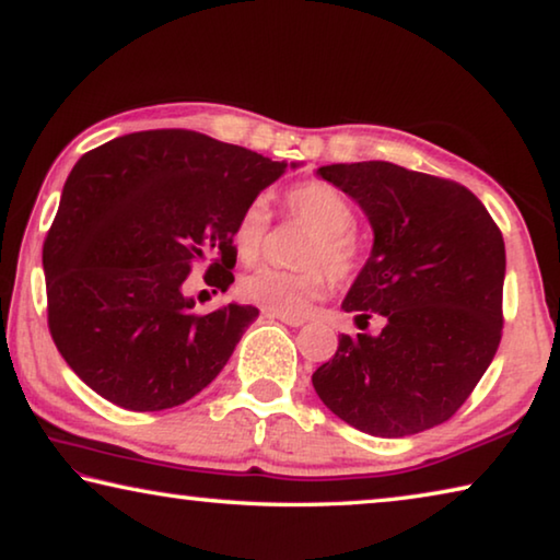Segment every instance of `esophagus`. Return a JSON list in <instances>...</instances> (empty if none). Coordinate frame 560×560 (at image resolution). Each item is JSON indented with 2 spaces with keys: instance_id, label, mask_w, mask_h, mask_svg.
Here are the masks:
<instances>
[{
  "instance_id": "34e87169",
  "label": "esophagus",
  "mask_w": 560,
  "mask_h": 560,
  "mask_svg": "<svg viewBox=\"0 0 560 560\" xmlns=\"http://www.w3.org/2000/svg\"><path fill=\"white\" fill-rule=\"evenodd\" d=\"M269 318H277V320H281V324H287V326H293V328H299V326H303L306 324V318L303 316H291V314H277V311H269L267 314Z\"/></svg>"
}]
</instances>
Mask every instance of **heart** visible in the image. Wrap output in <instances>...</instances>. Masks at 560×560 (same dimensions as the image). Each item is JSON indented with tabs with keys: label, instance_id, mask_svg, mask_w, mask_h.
I'll return each instance as SVG.
<instances>
[{
	"label": "heart",
	"instance_id": "b5f03b06",
	"mask_svg": "<svg viewBox=\"0 0 560 560\" xmlns=\"http://www.w3.org/2000/svg\"><path fill=\"white\" fill-rule=\"evenodd\" d=\"M289 214L308 224V236L301 252L303 269L259 267L240 281V293L257 306L277 314H303L328 289V273L336 281L353 279L360 269V242L355 240V212L338 187L311 179L299 183L283 195ZM271 226V212L264 200L244 207L234 224L236 257L252 264L261 257Z\"/></svg>",
	"mask_w": 560,
	"mask_h": 560
}]
</instances>
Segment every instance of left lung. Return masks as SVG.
<instances>
[{"mask_svg":"<svg viewBox=\"0 0 560 560\" xmlns=\"http://www.w3.org/2000/svg\"><path fill=\"white\" fill-rule=\"evenodd\" d=\"M318 175L363 207L375 242L343 301L385 318L377 336L340 334L314 373L320 400L375 438L447 422L497 355L504 328V236L479 197L454 179L400 165H326Z\"/></svg>","mask_w":560,"mask_h":560,"instance_id":"1","label":"left lung"}]
</instances>
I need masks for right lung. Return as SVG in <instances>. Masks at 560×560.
Returning a JSON list of instances; mask_svg holds the SVG:
<instances>
[{
  "instance_id": "1",
  "label": "right lung",
  "mask_w": 560,
  "mask_h": 560,
  "mask_svg": "<svg viewBox=\"0 0 560 560\" xmlns=\"http://www.w3.org/2000/svg\"><path fill=\"white\" fill-rule=\"evenodd\" d=\"M287 163L195 130H140L73 165L44 240L46 314L71 371L132 412L183 405L220 375L259 308L195 314L189 271L234 281V224Z\"/></svg>"
}]
</instances>
